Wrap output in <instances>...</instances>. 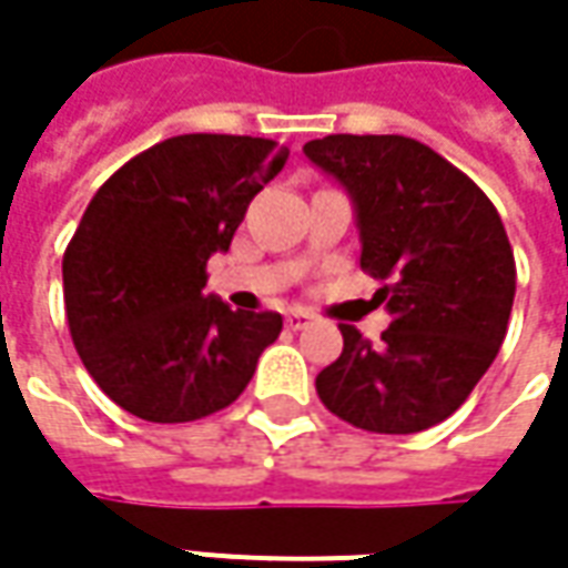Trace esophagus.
I'll list each match as a JSON object with an SVG mask.
<instances>
[{
	"label": "esophagus",
	"mask_w": 568,
	"mask_h": 568,
	"mask_svg": "<svg viewBox=\"0 0 568 568\" xmlns=\"http://www.w3.org/2000/svg\"><path fill=\"white\" fill-rule=\"evenodd\" d=\"M313 313H310V310H287V313H284V322H287V328H291V332H300V328H306V325H310V322H313Z\"/></svg>",
	"instance_id": "obj_1"
}]
</instances>
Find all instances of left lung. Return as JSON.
Returning a JSON list of instances; mask_svg holds the SVG:
<instances>
[{
  "label": "left lung",
  "mask_w": 568,
  "mask_h": 568,
  "mask_svg": "<svg viewBox=\"0 0 568 568\" xmlns=\"http://www.w3.org/2000/svg\"><path fill=\"white\" fill-rule=\"evenodd\" d=\"M303 154L347 189L361 268L392 325L379 344L341 325L344 351L316 376L322 404L369 433H420L452 417L509 328L515 255L493 202L458 166L404 135H325Z\"/></svg>",
  "instance_id": "8db88e82"
}]
</instances>
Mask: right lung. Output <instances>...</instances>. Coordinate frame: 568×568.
<instances>
[{"label": "right lung", "instance_id": "right-lung-1", "mask_svg": "<svg viewBox=\"0 0 568 568\" xmlns=\"http://www.w3.org/2000/svg\"><path fill=\"white\" fill-rule=\"evenodd\" d=\"M284 161L272 139L176 135L91 199L62 255V294L78 357L122 410L189 424L250 385L284 322L205 294V265Z\"/></svg>", "mask_w": 568, "mask_h": 568}]
</instances>
